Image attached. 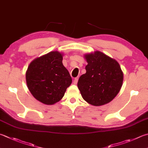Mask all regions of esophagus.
Listing matches in <instances>:
<instances>
[{
    "instance_id": "34e87169",
    "label": "esophagus",
    "mask_w": 148,
    "mask_h": 148,
    "mask_svg": "<svg viewBox=\"0 0 148 148\" xmlns=\"http://www.w3.org/2000/svg\"><path fill=\"white\" fill-rule=\"evenodd\" d=\"M78 82V79L77 78H75V79L73 80V84H77Z\"/></svg>"
}]
</instances>
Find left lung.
I'll use <instances>...</instances> for the list:
<instances>
[{
  "label": "left lung",
  "instance_id": "obj_1",
  "mask_svg": "<svg viewBox=\"0 0 148 148\" xmlns=\"http://www.w3.org/2000/svg\"><path fill=\"white\" fill-rule=\"evenodd\" d=\"M86 73L80 77L77 86L85 101L95 106L111 102L117 95L124 75L119 62L102 52L84 55Z\"/></svg>",
  "mask_w": 148,
  "mask_h": 148
}]
</instances>
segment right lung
I'll list each match as a JSON object with an SVG mask.
<instances>
[{
	"label": "right lung",
	"instance_id": "right-lung-1",
	"mask_svg": "<svg viewBox=\"0 0 148 148\" xmlns=\"http://www.w3.org/2000/svg\"><path fill=\"white\" fill-rule=\"evenodd\" d=\"M62 59V53L51 51L36 58L27 68V88L35 99L44 104L53 105L60 101L72 82Z\"/></svg>",
	"mask_w": 148,
	"mask_h": 148
}]
</instances>
